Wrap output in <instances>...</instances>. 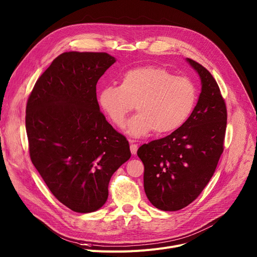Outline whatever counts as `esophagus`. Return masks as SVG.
Segmentation results:
<instances>
[{"mask_svg": "<svg viewBox=\"0 0 257 257\" xmlns=\"http://www.w3.org/2000/svg\"><path fill=\"white\" fill-rule=\"evenodd\" d=\"M135 142H136V141H134V140H130V143H131L130 148H131L132 155H136V154H137V150H138V145L136 144Z\"/></svg>", "mask_w": 257, "mask_h": 257, "instance_id": "1", "label": "esophagus"}]
</instances>
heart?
<instances>
[{"label":"heart","mask_w":257,"mask_h":257,"mask_svg":"<svg viewBox=\"0 0 257 257\" xmlns=\"http://www.w3.org/2000/svg\"><path fill=\"white\" fill-rule=\"evenodd\" d=\"M197 99L194 82L174 75L159 66H140L125 71L120 84L103 86L97 94L100 109L119 128H123L127 116L137 103L139 113L127 124V132L141 137L155 130L166 134L182 126Z\"/></svg>","instance_id":"heart-1"}]
</instances>
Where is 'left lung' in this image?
Segmentation results:
<instances>
[{
	"label": "left lung",
	"mask_w": 257,
	"mask_h": 257,
	"mask_svg": "<svg viewBox=\"0 0 257 257\" xmlns=\"http://www.w3.org/2000/svg\"><path fill=\"white\" fill-rule=\"evenodd\" d=\"M201 79V93L186 122L165 138L139 147L144 190L154 206L166 212L186 207L212 178L224 150L227 109L210 72L188 59Z\"/></svg>",
	"instance_id": "obj_1"
}]
</instances>
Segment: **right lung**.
I'll return each instance as SVG.
<instances>
[{
  "mask_svg": "<svg viewBox=\"0 0 257 257\" xmlns=\"http://www.w3.org/2000/svg\"><path fill=\"white\" fill-rule=\"evenodd\" d=\"M115 58L66 52L37 80L26 107L30 158L55 197L75 213L108 199L113 173L131 158L130 144L99 111L96 84Z\"/></svg>",
  "mask_w": 257,
  "mask_h": 257,
  "instance_id": "add662e5",
  "label": "right lung"
}]
</instances>
